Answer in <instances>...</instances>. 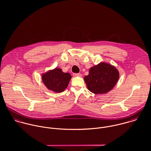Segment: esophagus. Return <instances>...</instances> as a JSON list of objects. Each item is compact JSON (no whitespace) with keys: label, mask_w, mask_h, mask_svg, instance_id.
<instances>
[{"label":"esophagus","mask_w":151,"mask_h":151,"mask_svg":"<svg viewBox=\"0 0 151 151\" xmlns=\"http://www.w3.org/2000/svg\"><path fill=\"white\" fill-rule=\"evenodd\" d=\"M73 76H82V75L81 73H73Z\"/></svg>","instance_id":"esophagus-1"}]
</instances>
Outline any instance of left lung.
<instances>
[{"instance_id":"left-lung-1","label":"left lung","mask_w":151,"mask_h":151,"mask_svg":"<svg viewBox=\"0 0 151 151\" xmlns=\"http://www.w3.org/2000/svg\"><path fill=\"white\" fill-rule=\"evenodd\" d=\"M119 77L115 67L102 62L92 67L84 81L88 89L95 94H102L110 91L117 83Z\"/></svg>"}]
</instances>
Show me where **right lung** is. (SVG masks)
<instances>
[{
	"instance_id": "1",
	"label": "right lung",
	"mask_w": 151,
	"mask_h": 151,
	"mask_svg": "<svg viewBox=\"0 0 151 151\" xmlns=\"http://www.w3.org/2000/svg\"><path fill=\"white\" fill-rule=\"evenodd\" d=\"M72 76L69 73H64L61 69L55 68L42 75V81L47 89L60 93L68 87Z\"/></svg>"
}]
</instances>
